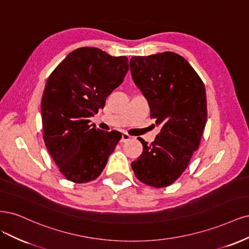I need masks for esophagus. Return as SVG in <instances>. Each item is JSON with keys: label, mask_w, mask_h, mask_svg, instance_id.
<instances>
[{"label": "esophagus", "mask_w": 249, "mask_h": 249, "mask_svg": "<svg viewBox=\"0 0 249 249\" xmlns=\"http://www.w3.org/2000/svg\"><path fill=\"white\" fill-rule=\"evenodd\" d=\"M131 138H132L131 135H129V134H128V133L124 132V133H122V139H121V142H128V141H130V140H131Z\"/></svg>", "instance_id": "obj_1"}]
</instances>
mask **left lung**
<instances>
[{"label": "left lung", "mask_w": 249, "mask_h": 249, "mask_svg": "<svg viewBox=\"0 0 249 249\" xmlns=\"http://www.w3.org/2000/svg\"><path fill=\"white\" fill-rule=\"evenodd\" d=\"M134 84L147 98L161 130L153 142L142 139V155L131 163L135 177L155 188L177 180L197 150L207 122L205 85L190 64L172 52L132 57Z\"/></svg>", "instance_id": "1"}]
</instances>
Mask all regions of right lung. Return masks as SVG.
Masks as SVG:
<instances>
[{
	"label": "right lung",
	"instance_id": "add662e5",
	"mask_svg": "<svg viewBox=\"0 0 249 249\" xmlns=\"http://www.w3.org/2000/svg\"><path fill=\"white\" fill-rule=\"evenodd\" d=\"M127 57H111L96 47L71 52L47 78L41 99L45 146L67 180L87 183L99 177L122 134L103 131L89 118L103 108L122 84Z\"/></svg>",
	"mask_w": 249,
	"mask_h": 249
}]
</instances>
